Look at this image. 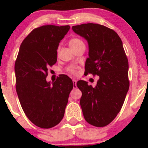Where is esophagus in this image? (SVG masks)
<instances>
[{"label":"esophagus","instance_id":"esophagus-1","mask_svg":"<svg viewBox=\"0 0 148 148\" xmlns=\"http://www.w3.org/2000/svg\"><path fill=\"white\" fill-rule=\"evenodd\" d=\"M77 81L76 79H73V88H77Z\"/></svg>","mask_w":148,"mask_h":148}]
</instances>
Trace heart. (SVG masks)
Returning <instances> with one entry per match:
<instances>
[{
  "label": "heart",
  "instance_id": "heart-1",
  "mask_svg": "<svg viewBox=\"0 0 148 148\" xmlns=\"http://www.w3.org/2000/svg\"><path fill=\"white\" fill-rule=\"evenodd\" d=\"M82 44H84V42H83L82 40L79 39L77 38H71V39L69 40V46L73 50L76 48L77 47H78V46H79L80 45H82ZM68 71L69 72L72 73H75V69L73 67L69 69Z\"/></svg>",
  "mask_w": 148,
  "mask_h": 148
}]
</instances>
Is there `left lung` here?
Returning a JSON list of instances; mask_svg holds the SVG:
<instances>
[{
	"label": "left lung",
	"instance_id": "left-lung-1",
	"mask_svg": "<svg viewBox=\"0 0 148 148\" xmlns=\"http://www.w3.org/2000/svg\"><path fill=\"white\" fill-rule=\"evenodd\" d=\"M77 34L87 40L89 57L85 73L98 75L96 87L80 80V105L87 122L93 126L108 125L120 112L129 88V62L123 42L114 30L97 23L73 26Z\"/></svg>",
	"mask_w": 148,
	"mask_h": 148
}]
</instances>
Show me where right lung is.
Instances as JSON below:
<instances>
[{
    "instance_id": "right-lung-1",
    "label": "right lung",
    "mask_w": 148,
    "mask_h": 148,
    "mask_svg": "<svg viewBox=\"0 0 148 148\" xmlns=\"http://www.w3.org/2000/svg\"><path fill=\"white\" fill-rule=\"evenodd\" d=\"M69 25H43L30 32L20 46L15 64L16 91L29 121L42 129L52 128L63 118L71 79L60 75L52 84L46 81L48 68L57 60L58 44Z\"/></svg>"
}]
</instances>
